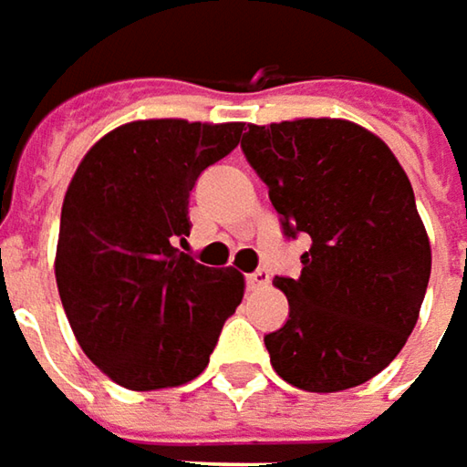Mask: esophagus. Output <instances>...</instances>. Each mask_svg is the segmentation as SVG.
Returning a JSON list of instances; mask_svg holds the SVG:
<instances>
[{
	"label": "esophagus",
	"mask_w": 467,
	"mask_h": 467,
	"mask_svg": "<svg viewBox=\"0 0 467 467\" xmlns=\"http://www.w3.org/2000/svg\"><path fill=\"white\" fill-rule=\"evenodd\" d=\"M270 283V273L260 267V270H254V273H249L246 275V288H252V291H257V288H265Z\"/></svg>",
	"instance_id": "1"
}]
</instances>
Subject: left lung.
Segmentation results:
<instances>
[{"label": "left lung", "mask_w": 467, "mask_h": 467, "mask_svg": "<svg viewBox=\"0 0 467 467\" xmlns=\"http://www.w3.org/2000/svg\"><path fill=\"white\" fill-rule=\"evenodd\" d=\"M242 150L283 236L312 239L301 275L273 280L288 296L285 325L265 335L273 368L306 392L364 385L405 346L431 273L405 171L379 137L343 119L249 124Z\"/></svg>", "instance_id": "obj_1"}]
</instances>
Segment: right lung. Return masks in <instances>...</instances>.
I'll return each mask as SVG.
<instances>
[{
  "mask_svg": "<svg viewBox=\"0 0 467 467\" xmlns=\"http://www.w3.org/2000/svg\"><path fill=\"white\" fill-rule=\"evenodd\" d=\"M242 130L132 121L100 137L72 176L57 285L80 348L117 385L145 392L194 379L242 304L234 267H205L176 249L200 173L239 145Z\"/></svg>",
  "mask_w": 467,
  "mask_h": 467,
  "instance_id": "add662e5",
  "label": "right lung"
}]
</instances>
